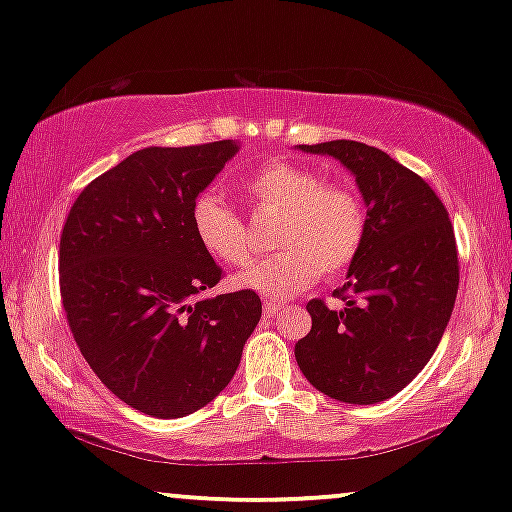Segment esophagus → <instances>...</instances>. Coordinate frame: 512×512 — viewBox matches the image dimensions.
<instances>
[{
  "instance_id": "34e87169",
  "label": "esophagus",
  "mask_w": 512,
  "mask_h": 512,
  "mask_svg": "<svg viewBox=\"0 0 512 512\" xmlns=\"http://www.w3.org/2000/svg\"><path fill=\"white\" fill-rule=\"evenodd\" d=\"M263 312H265V317H275V314L282 312V303H272V300H265Z\"/></svg>"
}]
</instances>
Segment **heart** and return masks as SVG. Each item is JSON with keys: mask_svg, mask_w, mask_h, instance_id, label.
Returning <instances> with one entry per match:
<instances>
[{"mask_svg": "<svg viewBox=\"0 0 512 512\" xmlns=\"http://www.w3.org/2000/svg\"><path fill=\"white\" fill-rule=\"evenodd\" d=\"M242 191L256 212H277L272 228L275 254L244 268L235 282L265 298L286 300L305 291L319 270L340 275L354 263L366 242L368 216L352 188L321 181L317 172L268 160L244 179ZM193 235L214 261L244 265L251 242L244 221L214 193H202L191 207Z\"/></svg>", "mask_w": 512, "mask_h": 512, "instance_id": "1", "label": "heart"}]
</instances>
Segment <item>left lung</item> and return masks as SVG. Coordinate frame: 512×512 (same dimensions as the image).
<instances>
[{"mask_svg": "<svg viewBox=\"0 0 512 512\" xmlns=\"http://www.w3.org/2000/svg\"><path fill=\"white\" fill-rule=\"evenodd\" d=\"M354 174L366 205V242L331 310L310 300L312 331L296 361L314 389L342 403L373 405L408 387L436 352L459 289L447 209L433 188L375 146L333 139L298 144Z\"/></svg>", "mask_w": 512, "mask_h": 512, "instance_id": "8db88e82", "label": "left lung"}]
</instances>
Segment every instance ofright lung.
<instances>
[{"label": "right lung", "instance_id": "right-lung-1", "mask_svg": "<svg viewBox=\"0 0 512 512\" xmlns=\"http://www.w3.org/2000/svg\"><path fill=\"white\" fill-rule=\"evenodd\" d=\"M240 144L149 146L90 181L60 237V296L83 359L144 415L177 419L214 401L261 319L251 289L200 298L221 268L191 207Z\"/></svg>", "mask_w": 512, "mask_h": 512}]
</instances>
